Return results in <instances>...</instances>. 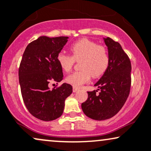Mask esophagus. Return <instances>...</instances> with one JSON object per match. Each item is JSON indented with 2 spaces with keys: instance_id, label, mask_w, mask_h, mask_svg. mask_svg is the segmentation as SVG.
I'll return each mask as SVG.
<instances>
[{
  "instance_id": "1",
  "label": "esophagus",
  "mask_w": 151,
  "mask_h": 151,
  "mask_svg": "<svg viewBox=\"0 0 151 151\" xmlns=\"http://www.w3.org/2000/svg\"><path fill=\"white\" fill-rule=\"evenodd\" d=\"M78 90H79V88H77V87H74V86H73V92L74 93H75V92H77V91H78Z\"/></svg>"
}]
</instances>
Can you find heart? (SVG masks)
Segmentation results:
<instances>
[{"label":"heart","instance_id":"1","mask_svg":"<svg viewBox=\"0 0 151 151\" xmlns=\"http://www.w3.org/2000/svg\"><path fill=\"white\" fill-rule=\"evenodd\" d=\"M72 55L60 51L57 61L65 72L71 70L75 60H80L79 71H76L66 77V81L74 87H80L93 77L102 75L109 65V56L106 49L94 42L83 39L71 46Z\"/></svg>","mask_w":151,"mask_h":151}]
</instances>
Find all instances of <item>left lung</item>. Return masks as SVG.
Listing matches in <instances>:
<instances>
[{
    "instance_id": "obj_1",
    "label": "left lung",
    "mask_w": 151,
    "mask_h": 151,
    "mask_svg": "<svg viewBox=\"0 0 151 151\" xmlns=\"http://www.w3.org/2000/svg\"><path fill=\"white\" fill-rule=\"evenodd\" d=\"M108 49L109 65L94 85L98 91L88 92L87 100L81 104L85 115L97 121L113 117L126 102L131 85V63L121 45L110 37H104Z\"/></svg>"
}]
</instances>
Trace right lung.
<instances>
[{"label": "right lung", "mask_w": 151, "mask_h": 151, "mask_svg": "<svg viewBox=\"0 0 151 151\" xmlns=\"http://www.w3.org/2000/svg\"><path fill=\"white\" fill-rule=\"evenodd\" d=\"M68 37L41 36L25 49L19 69L21 92L28 111L35 118L51 121L63 113L65 100L72 93L70 84L64 83L50 90L51 81L63 79L57 56L68 42Z\"/></svg>", "instance_id": "obj_1"}]
</instances>
